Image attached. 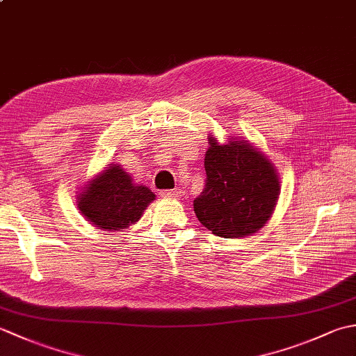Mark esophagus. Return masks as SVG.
<instances>
[{
    "label": "esophagus",
    "instance_id": "obj_1",
    "mask_svg": "<svg viewBox=\"0 0 356 356\" xmlns=\"http://www.w3.org/2000/svg\"><path fill=\"white\" fill-rule=\"evenodd\" d=\"M0 179H1V174H0ZM182 190H168V191H163L161 195L165 199H177V197H182Z\"/></svg>",
    "mask_w": 356,
    "mask_h": 356
}]
</instances>
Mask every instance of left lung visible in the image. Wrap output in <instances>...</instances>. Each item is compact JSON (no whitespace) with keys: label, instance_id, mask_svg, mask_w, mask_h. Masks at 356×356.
I'll use <instances>...</instances> for the list:
<instances>
[{"label":"left lung","instance_id":"8db88e82","mask_svg":"<svg viewBox=\"0 0 356 356\" xmlns=\"http://www.w3.org/2000/svg\"><path fill=\"white\" fill-rule=\"evenodd\" d=\"M207 185L194 200L199 222L223 238H241L259 232L274 214L280 176L270 159L251 142L228 136L220 143L208 136Z\"/></svg>","mask_w":356,"mask_h":356}]
</instances>
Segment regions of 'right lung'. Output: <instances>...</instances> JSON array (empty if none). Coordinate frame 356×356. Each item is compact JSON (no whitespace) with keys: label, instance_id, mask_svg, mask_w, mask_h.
<instances>
[{"label":"right lung","instance_id":"obj_1","mask_svg":"<svg viewBox=\"0 0 356 356\" xmlns=\"http://www.w3.org/2000/svg\"><path fill=\"white\" fill-rule=\"evenodd\" d=\"M156 194L145 185L136 184L120 163H108L93 179L82 185L76 205L97 229L122 231L140 220L143 211Z\"/></svg>","mask_w":356,"mask_h":356}]
</instances>
